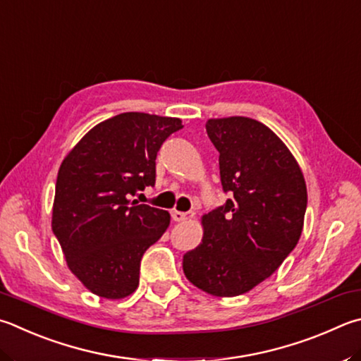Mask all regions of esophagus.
Here are the masks:
<instances>
[{"mask_svg":"<svg viewBox=\"0 0 361 361\" xmlns=\"http://www.w3.org/2000/svg\"><path fill=\"white\" fill-rule=\"evenodd\" d=\"M194 218L192 212H178V209H173L172 212V219L176 222H183V221H189Z\"/></svg>","mask_w":361,"mask_h":361,"instance_id":"esophagus-1","label":"esophagus"}]
</instances>
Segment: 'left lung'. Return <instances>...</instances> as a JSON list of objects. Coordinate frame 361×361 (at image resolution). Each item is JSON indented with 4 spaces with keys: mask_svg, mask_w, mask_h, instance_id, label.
Listing matches in <instances>:
<instances>
[{
    "mask_svg": "<svg viewBox=\"0 0 361 361\" xmlns=\"http://www.w3.org/2000/svg\"><path fill=\"white\" fill-rule=\"evenodd\" d=\"M205 128L231 199L202 216V241L183 255V271L203 292L237 297L271 276L297 246L306 181L290 149L264 123L209 118Z\"/></svg>",
    "mask_w": 361,
    "mask_h": 361,
    "instance_id": "left-lung-1",
    "label": "left lung"
}]
</instances>
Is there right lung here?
<instances>
[{
	"mask_svg": "<svg viewBox=\"0 0 361 361\" xmlns=\"http://www.w3.org/2000/svg\"><path fill=\"white\" fill-rule=\"evenodd\" d=\"M180 118L126 112L96 124L58 170L51 231L68 268L97 297L121 300L139 286L140 260L170 224L166 209L129 195L156 181V154Z\"/></svg>",
	"mask_w": 361,
	"mask_h": 361,
	"instance_id": "obj_1",
	"label": "right lung"
}]
</instances>
